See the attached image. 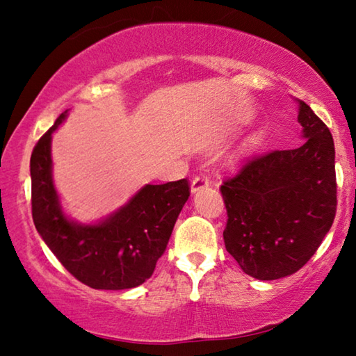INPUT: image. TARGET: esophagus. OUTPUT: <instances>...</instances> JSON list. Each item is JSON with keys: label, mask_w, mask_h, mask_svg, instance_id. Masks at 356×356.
Here are the masks:
<instances>
[{"label": "esophagus", "mask_w": 356, "mask_h": 356, "mask_svg": "<svg viewBox=\"0 0 356 356\" xmlns=\"http://www.w3.org/2000/svg\"><path fill=\"white\" fill-rule=\"evenodd\" d=\"M209 185V177L204 176V174H201V176H197L193 179L191 182V193H197L202 188H206V186Z\"/></svg>", "instance_id": "obj_1"}]
</instances>
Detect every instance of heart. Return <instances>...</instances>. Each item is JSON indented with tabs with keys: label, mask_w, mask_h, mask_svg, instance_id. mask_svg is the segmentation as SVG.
Listing matches in <instances>:
<instances>
[{
	"label": "heart",
	"mask_w": 356,
	"mask_h": 356,
	"mask_svg": "<svg viewBox=\"0 0 356 356\" xmlns=\"http://www.w3.org/2000/svg\"><path fill=\"white\" fill-rule=\"evenodd\" d=\"M257 143V140H256V138H251V140L248 141V146H254V144Z\"/></svg>",
	"instance_id": "b5f03b06"
}]
</instances>
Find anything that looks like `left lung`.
<instances>
[{
    "instance_id": "left-lung-1",
    "label": "left lung",
    "mask_w": 356,
    "mask_h": 356,
    "mask_svg": "<svg viewBox=\"0 0 356 356\" xmlns=\"http://www.w3.org/2000/svg\"><path fill=\"white\" fill-rule=\"evenodd\" d=\"M297 104L305 143L254 156L221 185L226 250L246 275L262 281L298 272L336 213L333 136L305 102Z\"/></svg>"
}]
</instances>
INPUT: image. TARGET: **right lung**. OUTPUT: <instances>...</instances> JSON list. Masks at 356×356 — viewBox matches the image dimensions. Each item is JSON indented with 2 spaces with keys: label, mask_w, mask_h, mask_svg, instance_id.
Masks as SVG:
<instances>
[{
  "label": "right lung",
  "mask_w": 356,
  "mask_h": 356,
  "mask_svg": "<svg viewBox=\"0 0 356 356\" xmlns=\"http://www.w3.org/2000/svg\"><path fill=\"white\" fill-rule=\"evenodd\" d=\"M65 110L31 155L33 220L39 236L78 281L92 289L122 291L152 276L180 210L190 196L186 179L144 185L105 218L78 222L64 212L53 180L51 136Z\"/></svg>",
  "instance_id": "add662e5"
}]
</instances>
